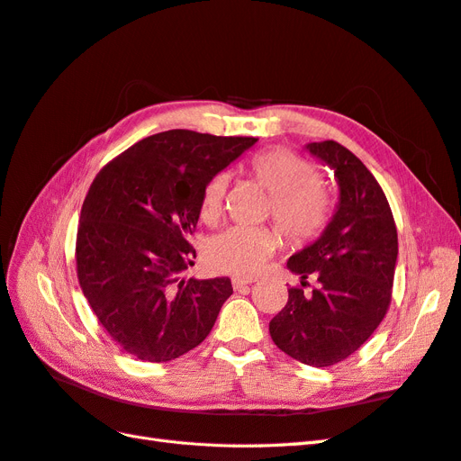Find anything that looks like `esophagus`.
I'll return each instance as SVG.
<instances>
[{
	"mask_svg": "<svg viewBox=\"0 0 461 461\" xmlns=\"http://www.w3.org/2000/svg\"><path fill=\"white\" fill-rule=\"evenodd\" d=\"M252 283H254V278H240V276H236V278H232V288H234V290H242V288L249 286Z\"/></svg>",
	"mask_w": 461,
	"mask_h": 461,
	"instance_id": "34e87169",
	"label": "esophagus"
}]
</instances>
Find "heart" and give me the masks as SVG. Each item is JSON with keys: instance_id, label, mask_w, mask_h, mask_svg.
<instances>
[{"instance_id": "1", "label": "heart", "mask_w": 461, "mask_h": 461, "mask_svg": "<svg viewBox=\"0 0 461 461\" xmlns=\"http://www.w3.org/2000/svg\"><path fill=\"white\" fill-rule=\"evenodd\" d=\"M248 171L271 194V217L290 246H308L329 227L334 212L330 190L313 178V167L286 148H269L248 159ZM230 175L219 171L207 180L200 215L209 225L222 215ZM281 246L278 234L269 227L234 225L213 234L205 244L209 267L249 276L258 273Z\"/></svg>"}]
</instances>
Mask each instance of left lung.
<instances>
[{
    "mask_svg": "<svg viewBox=\"0 0 461 461\" xmlns=\"http://www.w3.org/2000/svg\"><path fill=\"white\" fill-rule=\"evenodd\" d=\"M308 149L334 169L339 207L321 239L288 259L302 286L288 288V302L271 319L269 332L290 357L329 367L359 350L384 319L398 232L381 185L350 149L334 140L312 142ZM308 276L318 285L305 293Z\"/></svg>",
    "mask_w": 461,
    "mask_h": 461,
    "instance_id": "1",
    "label": "left lung"
}]
</instances>
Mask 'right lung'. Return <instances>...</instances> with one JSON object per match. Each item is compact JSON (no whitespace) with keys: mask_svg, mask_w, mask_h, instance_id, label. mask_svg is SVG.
Listing matches in <instances>:
<instances>
[{"mask_svg":"<svg viewBox=\"0 0 461 461\" xmlns=\"http://www.w3.org/2000/svg\"><path fill=\"white\" fill-rule=\"evenodd\" d=\"M252 136L185 129L136 142L95 175L77 230V275L94 315L124 352L151 364L190 352L232 294L229 276L180 278L209 178Z\"/></svg>","mask_w":461,"mask_h":461,"instance_id":"add662e5","label":"right lung"}]
</instances>
